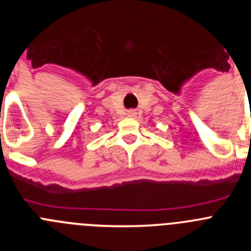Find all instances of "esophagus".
Returning a JSON list of instances; mask_svg holds the SVG:
<instances>
[{"instance_id": "34e87169", "label": "esophagus", "mask_w": 251, "mask_h": 251, "mask_svg": "<svg viewBox=\"0 0 251 251\" xmlns=\"http://www.w3.org/2000/svg\"><path fill=\"white\" fill-rule=\"evenodd\" d=\"M134 114H136L134 112H129V117H134Z\"/></svg>"}]
</instances>
